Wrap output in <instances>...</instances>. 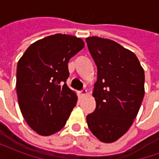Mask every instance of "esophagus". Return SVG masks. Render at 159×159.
Segmentation results:
<instances>
[{
  "instance_id": "esophagus-1",
  "label": "esophagus",
  "mask_w": 159,
  "mask_h": 159,
  "mask_svg": "<svg viewBox=\"0 0 159 159\" xmlns=\"http://www.w3.org/2000/svg\"><path fill=\"white\" fill-rule=\"evenodd\" d=\"M87 94H88V91H87L86 89H83L80 92V95H81V97L86 96Z\"/></svg>"
}]
</instances>
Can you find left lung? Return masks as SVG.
I'll return each mask as SVG.
<instances>
[{
    "instance_id": "left-lung-1",
    "label": "left lung",
    "mask_w": 159,
    "mask_h": 159,
    "mask_svg": "<svg viewBox=\"0 0 159 159\" xmlns=\"http://www.w3.org/2000/svg\"><path fill=\"white\" fill-rule=\"evenodd\" d=\"M86 42L97 66L96 108L87 116V123L98 140L111 143L136 117L145 94V73L136 55L117 42L98 36Z\"/></svg>"
}]
</instances>
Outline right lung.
Masks as SVG:
<instances>
[{"instance_id":"add662e5","label":"right lung","mask_w":159,"mask_h":159,"mask_svg":"<svg viewBox=\"0 0 159 159\" xmlns=\"http://www.w3.org/2000/svg\"><path fill=\"white\" fill-rule=\"evenodd\" d=\"M84 46L76 36L55 34L32 43L19 59L16 81L19 108L40 135L59 132L76 107L77 95L66 83L68 62Z\"/></svg>"}]
</instances>
